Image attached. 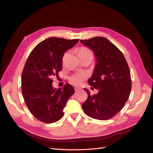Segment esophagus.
<instances>
[{"label": "esophagus", "mask_w": 153, "mask_h": 153, "mask_svg": "<svg viewBox=\"0 0 153 153\" xmlns=\"http://www.w3.org/2000/svg\"><path fill=\"white\" fill-rule=\"evenodd\" d=\"M75 91H79V90H81V88H80V87H75Z\"/></svg>", "instance_id": "1"}]
</instances>
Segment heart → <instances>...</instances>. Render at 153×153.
<instances>
[{
	"label": "heart",
	"instance_id": "1",
	"mask_svg": "<svg viewBox=\"0 0 153 153\" xmlns=\"http://www.w3.org/2000/svg\"><path fill=\"white\" fill-rule=\"evenodd\" d=\"M78 55L79 57L84 56L86 55H92L91 51L86 48H82L78 51ZM86 78V75L84 73H76L75 75H73L70 78V81L74 85H79L84 81Z\"/></svg>",
	"mask_w": 153,
	"mask_h": 153
}]
</instances>
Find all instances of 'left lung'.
<instances>
[{
    "label": "left lung",
    "instance_id": "obj_1",
    "mask_svg": "<svg viewBox=\"0 0 153 153\" xmlns=\"http://www.w3.org/2000/svg\"><path fill=\"white\" fill-rule=\"evenodd\" d=\"M82 44L93 51L96 65L88 83L98 90L82 104L85 114L93 119L108 120L123 108L131 89L130 71L123 53L103 37L80 40Z\"/></svg>",
    "mask_w": 153,
    "mask_h": 153
}]
</instances>
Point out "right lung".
Segmentation results:
<instances>
[{
	"label": "right lung",
	"mask_w": 153,
	"mask_h": 153,
	"mask_svg": "<svg viewBox=\"0 0 153 153\" xmlns=\"http://www.w3.org/2000/svg\"><path fill=\"white\" fill-rule=\"evenodd\" d=\"M78 41L48 38L36 46L27 60L22 75V94L30 113L41 121L52 123L61 119L68 100L75 92L69 84L53 88L52 78L59 76L64 53Z\"/></svg>",
	"instance_id": "right-lung-1"
}]
</instances>
